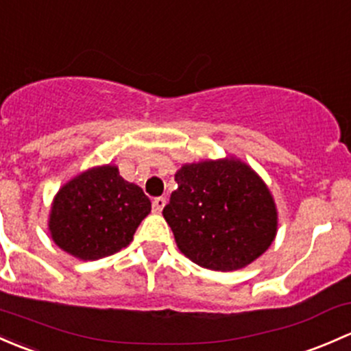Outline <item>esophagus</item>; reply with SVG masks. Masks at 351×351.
<instances>
[{"label": "esophagus", "instance_id": "obj_1", "mask_svg": "<svg viewBox=\"0 0 351 351\" xmlns=\"http://www.w3.org/2000/svg\"><path fill=\"white\" fill-rule=\"evenodd\" d=\"M165 205H166V198H163V197L154 198V200H153V212L154 213H161V210L165 208Z\"/></svg>", "mask_w": 351, "mask_h": 351}]
</instances>
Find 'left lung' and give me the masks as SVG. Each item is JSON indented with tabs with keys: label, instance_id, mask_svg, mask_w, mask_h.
Segmentation results:
<instances>
[{
	"label": "left lung",
	"instance_id": "8db88e82",
	"mask_svg": "<svg viewBox=\"0 0 351 351\" xmlns=\"http://www.w3.org/2000/svg\"><path fill=\"white\" fill-rule=\"evenodd\" d=\"M163 217L178 249L212 271L245 267L269 249L278 210L265 183L235 158L183 165Z\"/></svg>",
	"mask_w": 351,
	"mask_h": 351
}]
</instances>
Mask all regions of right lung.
<instances>
[{
	"label": "right lung",
	"mask_w": 351,
	"mask_h": 351,
	"mask_svg": "<svg viewBox=\"0 0 351 351\" xmlns=\"http://www.w3.org/2000/svg\"><path fill=\"white\" fill-rule=\"evenodd\" d=\"M149 212L151 202L145 191L126 182L117 166H97L58 190L49 230L53 242L70 256L97 261L129 245Z\"/></svg>",
	"instance_id": "obj_1"
}]
</instances>
